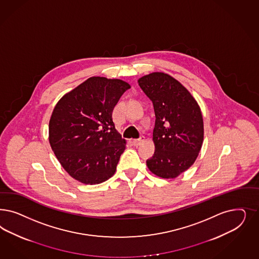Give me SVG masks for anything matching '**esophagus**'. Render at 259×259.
<instances>
[{"label": "esophagus", "instance_id": "1", "mask_svg": "<svg viewBox=\"0 0 259 259\" xmlns=\"http://www.w3.org/2000/svg\"><path fill=\"white\" fill-rule=\"evenodd\" d=\"M144 140H145V137L141 136V137L138 138V139H134L133 143H134V146H139V145H141V144L144 142Z\"/></svg>", "mask_w": 259, "mask_h": 259}]
</instances>
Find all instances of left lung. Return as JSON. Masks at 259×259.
Segmentation results:
<instances>
[{"mask_svg": "<svg viewBox=\"0 0 259 259\" xmlns=\"http://www.w3.org/2000/svg\"><path fill=\"white\" fill-rule=\"evenodd\" d=\"M138 83L150 98L155 112L152 140L155 151L147 166L155 176L176 178L197 158L204 138L200 107L174 77L152 72Z\"/></svg>", "mask_w": 259, "mask_h": 259, "instance_id": "8db88e82", "label": "left lung"}]
</instances>
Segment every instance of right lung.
<instances>
[{"label":"right lung","mask_w":259,"mask_h":259,"mask_svg":"<svg viewBox=\"0 0 259 259\" xmlns=\"http://www.w3.org/2000/svg\"><path fill=\"white\" fill-rule=\"evenodd\" d=\"M131 85L119 79L91 77L65 94L50 120V144L60 164L79 182L95 185L114 175L125 139L112 111Z\"/></svg>","instance_id":"right-lung-1"}]
</instances>
